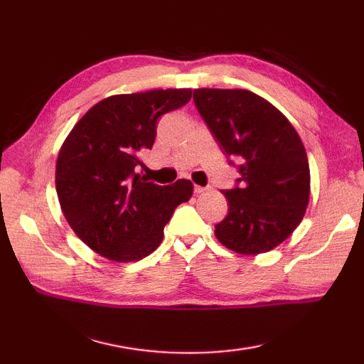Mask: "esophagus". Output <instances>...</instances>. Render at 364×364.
<instances>
[{"instance_id": "1", "label": "esophagus", "mask_w": 364, "mask_h": 364, "mask_svg": "<svg viewBox=\"0 0 364 364\" xmlns=\"http://www.w3.org/2000/svg\"><path fill=\"white\" fill-rule=\"evenodd\" d=\"M208 189H210V188H205V186H198V184H197V186H194V192H196V194H203V192H206Z\"/></svg>"}]
</instances>
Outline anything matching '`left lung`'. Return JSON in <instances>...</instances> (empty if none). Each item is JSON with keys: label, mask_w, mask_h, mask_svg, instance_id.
<instances>
[{"label": "left lung", "mask_w": 364, "mask_h": 364, "mask_svg": "<svg viewBox=\"0 0 364 364\" xmlns=\"http://www.w3.org/2000/svg\"><path fill=\"white\" fill-rule=\"evenodd\" d=\"M194 103L241 178L222 191L227 218L219 241L242 255L272 250L304 219L310 198L305 146L288 119L264 98L242 89H196Z\"/></svg>", "instance_id": "obj_1"}]
</instances>
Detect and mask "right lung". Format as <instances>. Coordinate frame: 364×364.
Returning a JSON list of instances; mask_svg holds the SVG:
<instances>
[{"instance_id": "right-lung-1", "label": "right lung", "mask_w": 364, "mask_h": 364, "mask_svg": "<svg viewBox=\"0 0 364 364\" xmlns=\"http://www.w3.org/2000/svg\"><path fill=\"white\" fill-rule=\"evenodd\" d=\"M191 89H158L105 98L84 114L56 162V191L67 222L84 244L114 261H137L158 249L189 180L145 181L134 168L151 150L156 122L186 105Z\"/></svg>"}]
</instances>
